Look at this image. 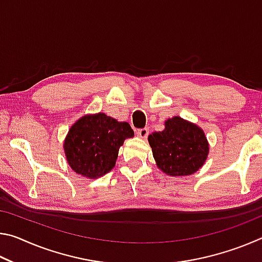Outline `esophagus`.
I'll return each mask as SVG.
<instances>
[{
    "label": "esophagus",
    "mask_w": 262,
    "mask_h": 262,
    "mask_svg": "<svg viewBox=\"0 0 262 262\" xmlns=\"http://www.w3.org/2000/svg\"><path fill=\"white\" fill-rule=\"evenodd\" d=\"M136 135L141 137V139H147L148 135H149V129H148V128H141V129H137Z\"/></svg>",
    "instance_id": "1"
}]
</instances>
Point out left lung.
Returning a JSON list of instances; mask_svg holds the SVG:
<instances>
[{
	"label": "left lung",
	"instance_id": "8db88e82",
	"mask_svg": "<svg viewBox=\"0 0 262 262\" xmlns=\"http://www.w3.org/2000/svg\"><path fill=\"white\" fill-rule=\"evenodd\" d=\"M157 166L170 176H189L196 172L209 152L205 133L179 117L168 119L165 129L148 137Z\"/></svg>",
	"mask_w": 262,
	"mask_h": 262
}]
</instances>
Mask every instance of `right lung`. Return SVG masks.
I'll use <instances>...</instances> for the list:
<instances>
[{"instance_id":"right-lung-1","label":"right lung","mask_w":262,"mask_h":262,"mask_svg":"<svg viewBox=\"0 0 262 262\" xmlns=\"http://www.w3.org/2000/svg\"><path fill=\"white\" fill-rule=\"evenodd\" d=\"M134 136L129 123L119 122L104 113L85 115L75 122L64 141L70 167L88 178H98L115 165L119 148Z\"/></svg>"}]
</instances>
